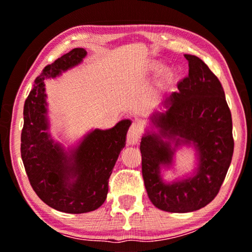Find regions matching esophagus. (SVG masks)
<instances>
[{"label": "esophagus", "instance_id": "obj_1", "mask_svg": "<svg viewBox=\"0 0 252 252\" xmlns=\"http://www.w3.org/2000/svg\"><path fill=\"white\" fill-rule=\"evenodd\" d=\"M141 134H142L141 126L137 123H133L132 126L129 127L128 133H127V146H135V144L139 143Z\"/></svg>", "mask_w": 252, "mask_h": 252}]
</instances>
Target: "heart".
I'll return each instance as SVG.
<instances>
[{
	"mask_svg": "<svg viewBox=\"0 0 252 252\" xmlns=\"http://www.w3.org/2000/svg\"><path fill=\"white\" fill-rule=\"evenodd\" d=\"M158 68V65H154L153 70L156 71ZM174 78V71L172 70L171 67H165L163 71H161V81L163 82H170L172 79Z\"/></svg>",
	"mask_w": 252,
	"mask_h": 252,
	"instance_id": "heart-1",
	"label": "heart"
}]
</instances>
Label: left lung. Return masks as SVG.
I'll return each mask as SVG.
<instances>
[{"label": "left lung", "mask_w": 252, "mask_h": 252, "mask_svg": "<svg viewBox=\"0 0 252 252\" xmlns=\"http://www.w3.org/2000/svg\"><path fill=\"white\" fill-rule=\"evenodd\" d=\"M185 58L188 77L159 105L165 110L150 116L140 146L149 199L156 208L174 213L196 211L216 197L234 151L232 115L221 84L201 58L188 54ZM185 145L195 151L194 170L165 181L162 172L174 166L175 153Z\"/></svg>", "instance_id": "obj_1"}]
</instances>
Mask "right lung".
<instances>
[{
    "mask_svg": "<svg viewBox=\"0 0 252 252\" xmlns=\"http://www.w3.org/2000/svg\"><path fill=\"white\" fill-rule=\"evenodd\" d=\"M86 56L84 48H74L47 65L24 104L20 153L27 177L47 205L65 213L91 212L104 203L130 126L125 119L110 129H92L67 149L53 139L44 80L78 66Z\"/></svg>",
    "mask_w": 252,
    "mask_h": 252,
    "instance_id": "add662e5",
    "label": "right lung"
}]
</instances>
